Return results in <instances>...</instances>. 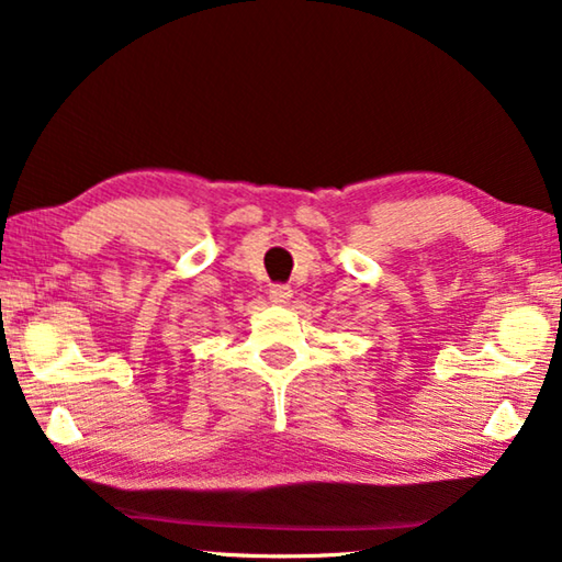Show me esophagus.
I'll use <instances>...</instances> for the list:
<instances>
[{
    "label": "esophagus",
    "instance_id": "obj_1",
    "mask_svg": "<svg viewBox=\"0 0 562 562\" xmlns=\"http://www.w3.org/2000/svg\"><path fill=\"white\" fill-rule=\"evenodd\" d=\"M290 297H292L290 284H270V300L274 305H284V302H290Z\"/></svg>",
    "mask_w": 562,
    "mask_h": 562
}]
</instances>
